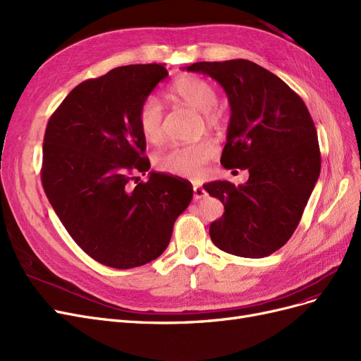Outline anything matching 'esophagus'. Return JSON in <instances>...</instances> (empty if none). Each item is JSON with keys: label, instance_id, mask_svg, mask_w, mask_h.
I'll list each match as a JSON object with an SVG mask.
<instances>
[{"label": "esophagus", "instance_id": "34e87169", "mask_svg": "<svg viewBox=\"0 0 361 361\" xmlns=\"http://www.w3.org/2000/svg\"><path fill=\"white\" fill-rule=\"evenodd\" d=\"M205 195H207V192L204 190L202 185H197V184L193 185V197H195V201L202 200V197H204Z\"/></svg>", "mask_w": 361, "mask_h": 361}]
</instances>
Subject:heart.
<instances>
[{
	"instance_id": "1",
	"label": "heart",
	"mask_w": 361,
	"mask_h": 361,
	"mask_svg": "<svg viewBox=\"0 0 361 361\" xmlns=\"http://www.w3.org/2000/svg\"><path fill=\"white\" fill-rule=\"evenodd\" d=\"M172 94L204 114L205 124L219 127L222 114L216 109L217 90L212 82L200 76H183L172 85ZM137 126L145 141L160 144L165 137V111L156 96H148L139 106ZM217 154V147L212 139H201L193 144L173 145L157 156V166L172 176L197 178L204 166Z\"/></svg>"
}]
</instances>
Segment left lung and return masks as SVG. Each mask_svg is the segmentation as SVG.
I'll return each instance as SVG.
<instances>
[{
  "label": "left lung",
  "mask_w": 361,
  "mask_h": 361,
  "mask_svg": "<svg viewBox=\"0 0 361 361\" xmlns=\"http://www.w3.org/2000/svg\"><path fill=\"white\" fill-rule=\"evenodd\" d=\"M185 71L208 75L224 87L231 118L220 164L249 171L240 185L220 180L204 185L225 207L210 225V237L226 253L269 257L294 234L318 181L315 124L295 91L249 60L202 61Z\"/></svg>",
  "instance_id": "obj_1"
}]
</instances>
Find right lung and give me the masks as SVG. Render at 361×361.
<instances>
[{
	"instance_id": "right-lung-1",
	"label": "right lung",
	"mask_w": 361,
	"mask_h": 361,
	"mask_svg": "<svg viewBox=\"0 0 361 361\" xmlns=\"http://www.w3.org/2000/svg\"><path fill=\"white\" fill-rule=\"evenodd\" d=\"M168 76L161 64L112 68L75 87L46 126L42 183L78 246L97 262L127 270L159 258L189 207V181L149 172L137 111Z\"/></svg>"
}]
</instances>
